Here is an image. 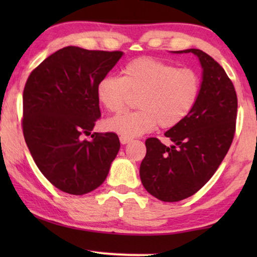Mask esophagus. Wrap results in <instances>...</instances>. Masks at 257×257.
I'll list each match as a JSON object with an SVG mask.
<instances>
[{
	"label": "esophagus",
	"mask_w": 257,
	"mask_h": 257,
	"mask_svg": "<svg viewBox=\"0 0 257 257\" xmlns=\"http://www.w3.org/2000/svg\"><path fill=\"white\" fill-rule=\"evenodd\" d=\"M119 140H120V143L122 144V145H125V144L131 142V138H128V137H125V136H120L119 137Z\"/></svg>",
	"instance_id": "obj_1"
}]
</instances>
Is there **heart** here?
<instances>
[{
    "label": "heart",
    "mask_w": 257,
    "mask_h": 257,
    "mask_svg": "<svg viewBox=\"0 0 257 257\" xmlns=\"http://www.w3.org/2000/svg\"><path fill=\"white\" fill-rule=\"evenodd\" d=\"M122 76H106L97 85L98 99L108 112L119 113L131 94L139 96L136 112L122 113L105 122L107 130L125 137L147 133L159 125L172 128L188 117L198 101L201 78L192 69L140 57L122 68Z\"/></svg>",
    "instance_id": "heart-1"
}]
</instances>
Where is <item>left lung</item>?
Masks as SVG:
<instances>
[{
  "instance_id": "left-lung-1",
  "label": "left lung",
  "mask_w": 257,
  "mask_h": 257,
  "mask_svg": "<svg viewBox=\"0 0 257 257\" xmlns=\"http://www.w3.org/2000/svg\"><path fill=\"white\" fill-rule=\"evenodd\" d=\"M177 52L198 56L203 72L195 106L165 133L174 145L158 138L145 142L140 179L151 195L165 202L192 196L208 182L233 143L237 117L236 91L222 66L199 49Z\"/></svg>"
}]
</instances>
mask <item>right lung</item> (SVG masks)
<instances>
[{"label":"right lung","instance_id":"add662e5","mask_svg":"<svg viewBox=\"0 0 257 257\" xmlns=\"http://www.w3.org/2000/svg\"><path fill=\"white\" fill-rule=\"evenodd\" d=\"M121 51L66 47L28 77L23 91V136L42 174L62 192L86 194L103 184L120 143L113 132L91 135L100 118L97 85Z\"/></svg>","mask_w":257,"mask_h":257}]
</instances>
